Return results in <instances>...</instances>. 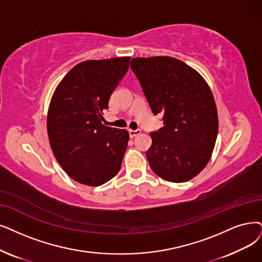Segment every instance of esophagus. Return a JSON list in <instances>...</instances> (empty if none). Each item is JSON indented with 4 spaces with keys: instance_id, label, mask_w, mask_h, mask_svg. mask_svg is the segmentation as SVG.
Returning <instances> with one entry per match:
<instances>
[{
    "instance_id": "esophagus-1",
    "label": "esophagus",
    "mask_w": 262,
    "mask_h": 262,
    "mask_svg": "<svg viewBox=\"0 0 262 262\" xmlns=\"http://www.w3.org/2000/svg\"><path fill=\"white\" fill-rule=\"evenodd\" d=\"M141 133V130H129V135H130V138H135L137 137V135H139Z\"/></svg>"
}]
</instances>
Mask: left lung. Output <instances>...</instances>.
<instances>
[{
    "label": "left lung",
    "instance_id": "left-lung-1",
    "mask_svg": "<svg viewBox=\"0 0 262 262\" xmlns=\"http://www.w3.org/2000/svg\"><path fill=\"white\" fill-rule=\"evenodd\" d=\"M130 67L152 114L163 115V127L150 133L152 143L146 152L151 170L172 183L193 179L210 161L218 133L210 87L175 58H134Z\"/></svg>",
    "mask_w": 262,
    "mask_h": 262
}]
</instances>
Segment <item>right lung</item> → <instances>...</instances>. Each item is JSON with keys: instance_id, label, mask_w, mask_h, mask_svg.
I'll return each instance as SVG.
<instances>
[{"instance_id": "right-lung-1", "label": "right lung", "mask_w": 262, "mask_h": 262, "mask_svg": "<svg viewBox=\"0 0 262 262\" xmlns=\"http://www.w3.org/2000/svg\"><path fill=\"white\" fill-rule=\"evenodd\" d=\"M129 62L130 57L80 62L52 96L47 116L50 147L77 183L101 186L120 170L129 133L104 125L102 115Z\"/></svg>"}]
</instances>
